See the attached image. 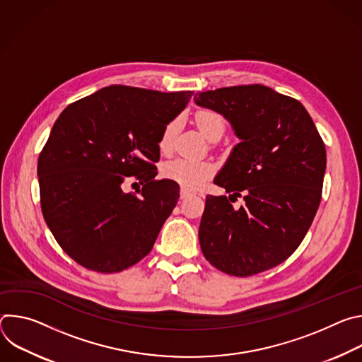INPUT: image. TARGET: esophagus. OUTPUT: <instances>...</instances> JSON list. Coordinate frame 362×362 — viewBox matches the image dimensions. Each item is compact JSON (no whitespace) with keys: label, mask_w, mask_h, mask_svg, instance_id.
<instances>
[{"label":"esophagus","mask_w":362,"mask_h":362,"mask_svg":"<svg viewBox=\"0 0 362 362\" xmlns=\"http://www.w3.org/2000/svg\"><path fill=\"white\" fill-rule=\"evenodd\" d=\"M192 194H193V192H190V190H187V189H185V187L180 189V199H186V197H189V196H192Z\"/></svg>","instance_id":"obj_1"}]
</instances>
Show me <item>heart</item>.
<instances>
[{"label": "heart", "mask_w": 362, "mask_h": 362, "mask_svg": "<svg viewBox=\"0 0 362 362\" xmlns=\"http://www.w3.org/2000/svg\"><path fill=\"white\" fill-rule=\"evenodd\" d=\"M194 120L202 134L209 140L215 137H222L225 132V120L216 112H212V110L197 112ZM179 124H180V120L173 119L165 126L159 140V148L163 153H168L172 148L173 137L179 130ZM162 173L166 179L180 185L185 189H197L214 176L215 166L211 162L175 159L163 165Z\"/></svg>", "instance_id": "1"}]
</instances>
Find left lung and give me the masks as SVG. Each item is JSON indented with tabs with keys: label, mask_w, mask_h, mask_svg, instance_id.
I'll return each instance as SVG.
<instances>
[{
	"label": "left lung",
	"mask_w": 362,
	"mask_h": 362,
	"mask_svg": "<svg viewBox=\"0 0 362 362\" xmlns=\"http://www.w3.org/2000/svg\"><path fill=\"white\" fill-rule=\"evenodd\" d=\"M200 107L222 115L240 140L215 185L226 196H206L199 226L202 252L219 271L250 276L295 252L321 202L325 144L300 103L267 86L196 93ZM245 204L235 210L231 197Z\"/></svg>",
	"instance_id": "8db88e82"
}]
</instances>
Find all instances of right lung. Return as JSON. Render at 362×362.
Returning <instances> with one entry per match:
<instances>
[{"mask_svg":"<svg viewBox=\"0 0 362 362\" xmlns=\"http://www.w3.org/2000/svg\"><path fill=\"white\" fill-rule=\"evenodd\" d=\"M193 91L110 86L67 106L38 158L41 211L63 250L81 267L113 274L141 261L179 199L156 180L165 126ZM144 185L139 197L121 183Z\"/></svg>","mask_w":362,"mask_h":362,"instance_id":"add662e5","label":"right lung"}]
</instances>
